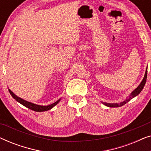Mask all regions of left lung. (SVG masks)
<instances>
[{"label":"left lung","mask_w":151,"mask_h":151,"mask_svg":"<svg viewBox=\"0 0 151 151\" xmlns=\"http://www.w3.org/2000/svg\"><path fill=\"white\" fill-rule=\"evenodd\" d=\"M146 78H147V68H146L145 75H144V77L143 78V80H142V81L141 82V83H140L139 85L138 86L131 94L129 95V97H127V98L126 99V100L123 101L122 102H120V103H106V102H102L104 105H106V106H109V107H119V106H123L124 104H127L128 102H129L131 99H133V98H135V96H137V95L139 94V93L142 91L144 85H145L146 82Z\"/></svg>","instance_id":"1"}]
</instances>
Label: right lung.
<instances>
[{"instance_id": "add662e5", "label": "right lung", "mask_w": 151, "mask_h": 151, "mask_svg": "<svg viewBox=\"0 0 151 151\" xmlns=\"http://www.w3.org/2000/svg\"><path fill=\"white\" fill-rule=\"evenodd\" d=\"M9 91L10 93V94H11V96L13 97V98L15 99L17 102L20 103V104H22L25 107H27V108L29 109H31V110H33L34 111H37V112H42V111H48V110H49V109H52L53 106H55V105H56L58 103L60 102V100L56 101L55 102L53 103V104H51L50 105H48V106H41V105L34 104V103L29 102H28V101H26V100H23V99L19 98V97L16 96V95L14 94V93L12 92L10 89H9Z\"/></svg>"}]
</instances>
